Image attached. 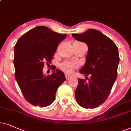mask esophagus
<instances>
[{"instance_id": "34e87169", "label": "esophagus", "mask_w": 131, "mask_h": 131, "mask_svg": "<svg viewBox=\"0 0 131 131\" xmlns=\"http://www.w3.org/2000/svg\"><path fill=\"white\" fill-rule=\"evenodd\" d=\"M65 77H66V79L68 80V79H69V78H70L71 77V76L70 75H69L68 74H65Z\"/></svg>"}]
</instances>
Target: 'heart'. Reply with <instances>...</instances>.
Listing matches in <instances>:
<instances>
[{
	"instance_id": "b5f03b06",
	"label": "heart",
	"mask_w": 131,
	"mask_h": 131,
	"mask_svg": "<svg viewBox=\"0 0 131 131\" xmlns=\"http://www.w3.org/2000/svg\"><path fill=\"white\" fill-rule=\"evenodd\" d=\"M78 67V64L75 62H66L61 64L60 68L64 72L68 73H72Z\"/></svg>"
}]
</instances>
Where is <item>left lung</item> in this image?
I'll return each mask as SVG.
<instances>
[{"label":"left lung","instance_id":"8db88e82","mask_svg":"<svg viewBox=\"0 0 131 131\" xmlns=\"http://www.w3.org/2000/svg\"><path fill=\"white\" fill-rule=\"evenodd\" d=\"M72 35L88 46L86 63L80 70L86 78L78 79L76 101L84 108H95L106 101L117 78L120 60L118 48L108 37L95 29Z\"/></svg>","mask_w":131,"mask_h":131}]
</instances>
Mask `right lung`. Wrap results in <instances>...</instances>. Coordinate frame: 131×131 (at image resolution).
Listing matches in <instances>:
<instances>
[{
	"label": "right lung",
	"instance_id": "right-lung-1",
	"mask_svg": "<svg viewBox=\"0 0 131 131\" xmlns=\"http://www.w3.org/2000/svg\"><path fill=\"white\" fill-rule=\"evenodd\" d=\"M67 35L38 26L21 36L15 45V80L24 98L33 105L45 107L53 103L57 89L65 81L61 71L54 69L45 76L42 69L45 62L51 63L59 43Z\"/></svg>",
	"mask_w": 131,
	"mask_h": 131
}]
</instances>
